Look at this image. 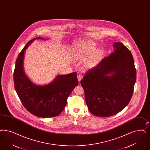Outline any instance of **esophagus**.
<instances>
[{
  "mask_svg": "<svg viewBox=\"0 0 150 150\" xmlns=\"http://www.w3.org/2000/svg\"><path fill=\"white\" fill-rule=\"evenodd\" d=\"M82 78H83V76H82L81 75H78V79L79 82H80V81H81V80L82 79Z\"/></svg>",
  "mask_w": 150,
  "mask_h": 150,
  "instance_id": "34e87169",
  "label": "esophagus"
}]
</instances>
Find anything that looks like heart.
I'll list each match as a JSON object with an SVG mask.
<instances>
[{
	"label": "heart",
	"instance_id": "obj_1",
	"mask_svg": "<svg viewBox=\"0 0 150 150\" xmlns=\"http://www.w3.org/2000/svg\"><path fill=\"white\" fill-rule=\"evenodd\" d=\"M95 47V43L92 41H81L76 44L74 50L75 51L76 58L82 59L86 57L89 52L93 51ZM100 57V52L98 50H93L88 56L83 65V67L88 69L93 67L98 62Z\"/></svg>",
	"mask_w": 150,
	"mask_h": 150
}]
</instances>
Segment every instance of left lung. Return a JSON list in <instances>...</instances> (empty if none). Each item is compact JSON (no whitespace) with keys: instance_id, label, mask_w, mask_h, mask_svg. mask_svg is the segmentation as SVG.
<instances>
[{"instance_id":"obj_1","label":"left lung","mask_w":150,"mask_h":150,"mask_svg":"<svg viewBox=\"0 0 150 150\" xmlns=\"http://www.w3.org/2000/svg\"><path fill=\"white\" fill-rule=\"evenodd\" d=\"M115 52L86 72L80 81L88 109L91 114L109 117L129 104L136 80L134 60L121 42L113 44Z\"/></svg>"}]
</instances>
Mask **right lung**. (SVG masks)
<instances>
[{"instance_id":"add662e5","label":"right lung","mask_w":150,"mask_h":150,"mask_svg":"<svg viewBox=\"0 0 150 150\" xmlns=\"http://www.w3.org/2000/svg\"><path fill=\"white\" fill-rule=\"evenodd\" d=\"M42 39L38 37L29 41L19 53L13 74L16 92L25 108L40 117H52L61 114L67 103V98L79 83L77 74L57 75L50 83L36 85L27 77L23 69L25 50L33 41Z\"/></svg>"}]
</instances>
